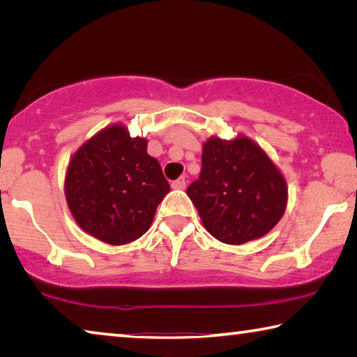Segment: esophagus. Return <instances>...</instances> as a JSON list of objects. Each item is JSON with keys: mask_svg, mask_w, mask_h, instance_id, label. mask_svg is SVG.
Segmentation results:
<instances>
[{"mask_svg": "<svg viewBox=\"0 0 357 357\" xmlns=\"http://www.w3.org/2000/svg\"><path fill=\"white\" fill-rule=\"evenodd\" d=\"M172 187H173V189H178V190L185 189V179H184V178H179V179H176V181H173Z\"/></svg>", "mask_w": 357, "mask_h": 357, "instance_id": "1", "label": "esophagus"}]
</instances>
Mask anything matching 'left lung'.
<instances>
[{"mask_svg":"<svg viewBox=\"0 0 357 357\" xmlns=\"http://www.w3.org/2000/svg\"><path fill=\"white\" fill-rule=\"evenodd\" d=\"M204 228L220 243L241 245L269 233L287 209L279 168L244 135L203 143L200 178L187 187Z\"/></svg>","mask_w":357,"mask_h":357,"instance_id":"obj_1","label":"left lung"}]
</instances>
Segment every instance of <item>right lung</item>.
I'll list each match as a JSON object with an SVG mask.
<instances>
[{"label": "right lung", "instance_id": "add662e5", "mask_svg": "<svg viewBox=\"0 0 357 357\" xmlns=\"http://www.w3.org/2000/svg\"><path fill=\"white\" fill-rule=\"evenodd\" d=\"M146 148V138L113 124L70 157L66 202L83 231L112 245L129 244L148 231L170 184Z\"/></svg>", "mask_w": 357, "mask_h": 357}]
</instances>
